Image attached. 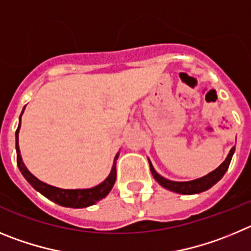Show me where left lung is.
I'll use <instances>...</instances> for the list:
<instances>
[{
    "instance_id": "8db88e82",
    "label": "left lung",
    "mask_w": 251,
    "mask_h": 251,
    "mask_svg": "<svg viewBox=\"0 0 251 251\" xmlns=\"http://www.w3.org/2000/svg\"><path fill=\"white\" fill-rule=\"evenodd\" d=\"M234 151H235V146H234V148L230 150L229 155L226 156L225 161L223 162V164H221L218 169H215L214 171H211L210 174H207V175L202 176V177H200V179L193 180V181L180 182V181H171V180L165 179V177H162L161 175H159V174L155 171V169H153V166L151 165L150 161H149V164H150V170H151V174H152V176H153V179L156 180V181L159 182L162 187L168 189V190L175 191V193H177V194L193 195V194L202 193V191L210 189V187L214 186V185H215L216 182H218L219 180L223 177V176H224V174L226 173L227 168H229L230 161H231V157H232V155H234Z\"/></svg>"
}]
</instances>
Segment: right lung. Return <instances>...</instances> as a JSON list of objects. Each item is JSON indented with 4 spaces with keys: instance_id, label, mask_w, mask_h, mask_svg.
I'll list each match as a JSON object with an SVG mask.
<instances>
[{
    "instance_id": "add662e5",
    "label": "right lung",
    "mask_w": 251,
    "mask_h": 251,
    "mask_svg": "<svg viewBox=\"0 0 251 251\" xmlns=\"http://www.w3.org/2000/svg\"><path fill=\"white\" fill-rule=\"evenodd\" d=\"M25 110V109H24ZM24 110L21 112V116L24 114ZM21 116H20V121H21ZM19 125L17 130H16V151H17V165H19V169L21 171L22 175L25 176V179L30 182L31 186L37 190L38 193H41L42 195L46 196L47 199H50L51 201L56 202V204L61 205V206L65 207H87L91 206V205L96 204L98 201H100L101 199L105 198L107 194L111 191L112 186H114L115 181H116V160L119 157V153L114 159V165H112L111 173L110 175L106 177V180L103 182H101L98 186L91 187V189H76V190H69V189H58V187L51 186V185H47L45 182H42L41 180H38L36 176H33L30 171L27 170V168L25 166L24 161H22L21 153H20V148H19V131H20Z\"/></svg>"
}]
</instances>
